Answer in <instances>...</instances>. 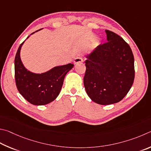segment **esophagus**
<instances>
[{
	"label": "esophagus",
	"mask_w": 151,
	"mask_h": 151,
	"mask_svg": "<svg viewBox=\"0 0 151 151\" xmlns=\"http://www.w3.org/2000/svg\"><path fill=\"white\" fill-rule=\"evenodd\" d=\"M83 61V60L82 57L78 56V57L75 58V60H74L73 62H74V63H80V62H82Z\"/></svg>",
	"instance_id": "esophagus-1"
}]
</instances>
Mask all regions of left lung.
<instances>
[{"label":"left lung","instance_id":"1","mask_svg":"<svg viewBox=\"0 0 151 151\" xmlns=\"http://www.w3.org/2000/svg\"><path fill=\"white\" fill-rule=\"evenodd\" d=\"M105 32L107 42L86 56L83 78L88 96L100 105L121 101L134 79V56L129 45L113 32Z\"/></svg>","mask_w":151,"mask_h":151}]
</instances>
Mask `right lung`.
<instances>
[{
	"mask_svg": "<svg viewBox=\"0 0 151 151\" xmlns=\"http://www.w3.org/2000/svg\"><path fill=\"white\" fill-rule=\"evenodd\" d=\"M23 43L24 42L18 47L14 60L17 88L24 98L31 104L43 105L50 104L58 96L66 73L72 69L73 64L56 66L41 74L32 73L26 70L21 62L20 52Z\"/></svg>",
	"mask_w": 151,
	"mask_h": 151,
	"instance_id": "add662e5",
	"label": "right lung"
}]
</instances>
